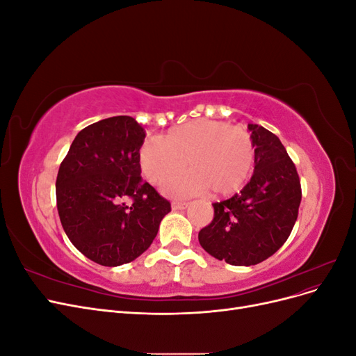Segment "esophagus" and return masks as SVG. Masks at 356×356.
<instances>
[{"mask_svg": "<svg viewBox=\"0 0 356 356\" xmlns=\"http://www.w3.org/2000/svg\"><path fill=\"white\" fill-rule=\"evenodd\" d=\"M187 208H188L187 202H172V209H174V211H182V209H187Z\"/></svg>", "mask_w": 356, "mask_h": 356, "instance_id": "1", "label": "esophagus"}]
</instances>
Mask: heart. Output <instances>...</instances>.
Here are the masks:
<instances>
[{
	"label": "heart",
	"instance_id": "heart-1",
	"mask_svg": "<svg viewBox=\"0 0 356 356\" xmlns=\"http://www.w3.org/2000/svg\"><path fill=\"white\" fill-rule=\"evenodd\" d=\"M255 149L250 132L241 126L199 118L169 129L139 148L138 160L152 184H163L184 166L190 170L170 179L165 193L172 197L203 195L230 196L250 179Z\"/></svg>",
	"mask_w": 356,
	"mask_h": 356
}]
</instances>
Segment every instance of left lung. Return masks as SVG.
<instances>
[{
	"label": "left lung",
	"mask_w": 356,
	"mask_h": 356,
	"mask_svg": "<svg viewBox=\"0 0 356 356\" xmlns=\"http://www.w3.org/2000/svg\"><path fill=\"white\" fill-rule=\"evenodd\" d=\"M255 149L254 174L241 193L213 203V220L199 232L209 255L232 266H254L281 248L297 221L301 186L281 139L248 123Z\"/></svg>",
	"instance_id": "left-lung-1"
}]
</instances>
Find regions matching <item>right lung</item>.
Listing matches in <instances>:
<instances>
[{
    "label": "right lung",
    "mask_w": 356,
    "mask_h": 356,
    "mask_svg": "<svg viewBox=\"0 0 356 356\" xmlns=\"http://www.w3.org/2000/svg\"><path fill=\"white\" fill-rule=\"evenodd\" d=\"M145 131L117 115L80 131L56 178L58 212L68 239L89 260L115 267L153 243L170 203L141 178ZM131 198L132 205L125 202Z\"/></svg>",
    "instance_id": "obj_1"
}]
</instances>
